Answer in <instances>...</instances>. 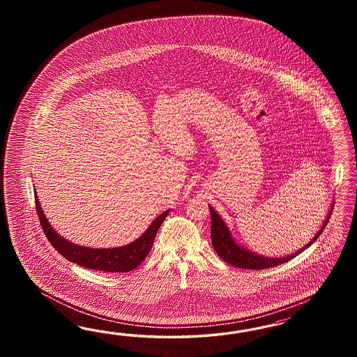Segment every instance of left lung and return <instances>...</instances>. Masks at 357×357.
Returning a JSON list of instances; mask_svg holds the SVG:
<instances>
[{
  "label": "left lung",
  "mask_w": 357,
  "mask_h": 357,
  "mask_svg": "<svg viewBox=\"0 0 357 357\" xmlns=\"http://www.w3.org/2000/svg\"><path fill=\"white\" fill-rule=\"evenodd\" d=\"M211 209V222H212V227H211V237H212V245H213V249L216 250L217 255L222 260H225L229 264L238 267V268H245V270H263V268H271V267H275V266H279L288 260L293 259L294 257L300 255L303 252V250L307 249L309 246H312L314 242L317 241V238L319 237L324 231V227L327 225L331 213H333V209L334 206H331L327 217L324 220V224L321 229L318 230V233L314 236L313 239L305 245L303 248L293 252L291 255H287V257H282V258H271V257H263L259 254H255L250 250L245 249L243 246L238 245L236 242V239L231 236L229 227H227L225 221L220 217V215L217 213L216 211L209 206Z\"/></svg>",
  "instance_id": "left-lung-1"
}]
</instances>
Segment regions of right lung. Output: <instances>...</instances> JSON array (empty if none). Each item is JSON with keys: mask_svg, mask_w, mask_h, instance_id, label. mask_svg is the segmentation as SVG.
Wrapping results in <instances>:
<instances>
[{"mask_svg": "<svg viewBox=\"0 0 357 357\" xmlns=\"http://www.w3.org/2000/svg\"><path fill=\"white\" fill-rule=\"evenodd\" d=\"M35 206L36 212L40 220V225L43 227L44 234L51 242L57 252H60L65 259L86 267L90 270L105 271V272H130L135 270L142 260L149 254L154 238L161 227L163 220L169 215L170 209L165 211L151 224V227L145 230V233L121 248L114 249H91L86 246H78L70 241L61 237L43 213V209L39 203L38 196L35 195Z\"/></svg>", "mask_w": 357, "mask_h": 357, "instance_id": "right-lung-1", "label": "right lung"}]
</instances>
